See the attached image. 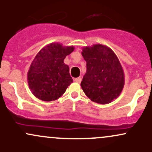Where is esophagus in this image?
Instances as JSON below:
<instances>
[{"instance_id": "obj_1", "label": "esophagus", "mask_w": 152, "mask_h": 152, "mask_svg": "<svg viewBox=\"0 0 152 152\" xmlns=\"http://www.w3.org/2000/svg\"><path fill=\"white\" fill-rule=\"evenodd\" d=\"M74 81L76 82V83H80L81 82V77H78V78H74Z\"/></svg>"}]
</instances>
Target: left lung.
Segmentation results:
<instances>
[{
  "label": "left lung",
  "mask_w": 152,
  "mask_h": 152,
  "mask_svg": "<svg viewBox=\"0 0 152 152\" xmlns=\"http://www.w3.org/2000/svg\"><path fill=\"white\" fill-rule=\"evenodd\" d=\"M86 72L81 86L92 102L107 104L116 99L124 86V73L118 57L109 47L102 44L83 47Z\"/></svg>",
  "instance_id": "obj_1"
}]
</instances>
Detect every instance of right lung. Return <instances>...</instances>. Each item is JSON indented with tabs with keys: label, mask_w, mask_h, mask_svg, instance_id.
Masks as SVG:
<instances>
[{
	"label": "right lung",
	"mask_w": 152,
	"mask_h": 152,
	"mask_svg": "<svg viewBox=\"0 0 152 152\" xmlns=\"http://www.w3.org/2000/svg\"><path fill=\"white\" fill-rule=\"evenodd\" d=\"M74 46L51 43L36 54L27 74L30 90L36 98L51 102L60 98L73 82L69 66L64 64L66 56Z\"/></svg>",
	"instance_id": "add662e5"
}]
</instances>
